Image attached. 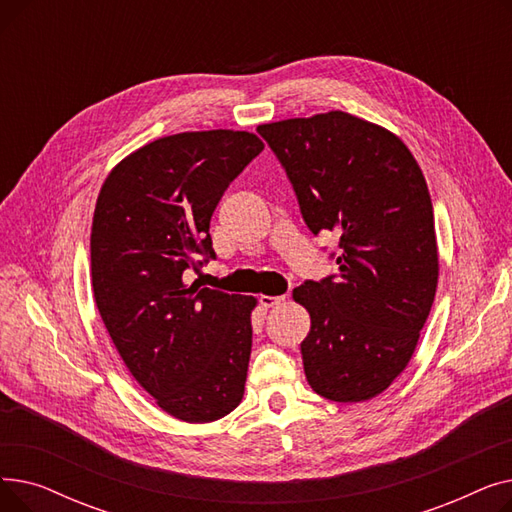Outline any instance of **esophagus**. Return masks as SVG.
<instances>
[{
	"label": "esophagus",
	"instance_id": "esophagus-1",
	"mask_svg": "<svg viewBox=\"0 0 512 512\" xmlns=\"http://www.w3.org/2000/svg\"><path fill=\"white\" fill-rule=\"evenodd\" d=\"M286 294H280V297H267V294H261L259 297V303H261V307H265V309H270V307H276V305H282V303H286Z\"/></svg>",
	"mask_w": 512,
	"mask_h": 512
}]
</instances>
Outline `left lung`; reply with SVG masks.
I'll list each match as a JSON object with an SVG mask.
<instances>
[{
	"label": "left lung",
	"instance_id": "left-lung-1",
	"mask_svg": "<svg viewBox=\"0 0 512 512\" xmlns=\"http://www.w3.org/2000/svg\"><path fill=\"white\" fill-rule=\"evenodd\" d=\"M257 132L286 170L307 228L340 234L338 274L292 292L311 315L301 342L307 382L334 402L369 400L411 361L436 297L438 245L423 172L396 134L346 112Z\"/></svg>",
	"mask_w": 512,
	"mask_h": 512
}]
</instances>
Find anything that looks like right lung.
Instances as JSON below:
<instances>
[{"label":"right lung","mask_w":512,"mask_h":512,"mask_svg":"<svg viewBox=\"0 0 512 512\" xmlns=\"http://www.w3.org/2000/svg\"><path fill=\"white\" fill-rule=\"evenodd\" d=\"M261 151L245 130L172 134L124 157L97 197L99 315L134 380L180 421L222 419L245 394L257 301L186 278L215 259L211 215Z\"/></svg>","instance_id":"obj_1"}]
</instances>
